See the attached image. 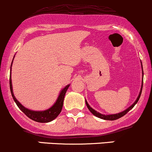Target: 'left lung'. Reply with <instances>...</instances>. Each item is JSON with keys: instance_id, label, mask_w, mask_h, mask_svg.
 Wrapping results in <instances>:
<instances>
[{"instance_id": "1", "label": "left lung", "mask_w": 152, "mask_h": 152, "mask_svg": "<svg viewBox=\"0 0 152 152\" xmlns=\"http://www.w3.org/2000/svg\"><path fill=\"white\" fill-rule=\"evenodd\" d=\"M141 63V62H140ZM141 67H142V75H143V77H142V85H141V88H140V93H139V95L137 96V99L134 101V102L133 104H132L131 106H129V107H128L127 109H126V110H124L122 112H120L118 113H115V114H110V115H104V114H102L100 113L97 112L96 110H95L94 109L92 108L91 107L90 105L88 104V103L87 102L86 99V106L88 108V110H90V112L93 115H94L95 116L98 117V118H102V119H104V120H110V121H113V120H116L118 119V118H121V117L124 116V115H125V114L127 113L128 112H129V110H131V109L132 108V107H134V105L136 104V103L138 102L139 99H140V95H141V92H142V88H143V66H142V63H141Z\"/></svg>"}]
</instances>
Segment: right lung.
<instances>
[{
	"instance_id": "obj_1",
	"label": "right lung",
	"mask_w": 152,
	"mask_h": 152,
	"mask_svg": "<svg viewBox=\"0 0 152 152\" xmlns=\"http://www.w3.org/2000/svg\"><path fill=\"white\" fill-rule=\"evenodd\" d=\"M15 58V56H14ZM13 58V59H14ZM12 63H13V61L12 62V64H11L10 67V73H12ZM12 77H9V86H10V91L11 93H12V96L13 97L14 101L15 102V103L17 104L18 107L26 115H27L28 118L34 120V121H37V122H41V123H48L50 121H52L53 120H54L55 118H57L58 115L60 114V113L61 112L62 107H63V104H64V96L66 94V92L67 89L69 87L70 84H68L67 86L61 89V91L59 93L57 99H56V102L54 103V104L50 107V108L47 109L45 110H42V111H37V110H30V109L26 108V107L23 105L18 99H16V97L15 96L13 92V88H12Z\"/></svg>"
}]
</instances>
